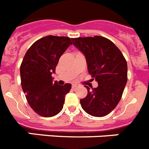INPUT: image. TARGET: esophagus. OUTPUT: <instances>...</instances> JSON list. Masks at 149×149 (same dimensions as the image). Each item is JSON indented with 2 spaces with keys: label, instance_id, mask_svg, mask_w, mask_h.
I'll use <instances>...</instances> for the list:
<instances>
[{
  "label": "esophagus",
  "instance_id": "esophagus-1",
  "mask_svg": "<svg viewBox=\"0 0 149 149\" xmlns=\"http://www.w3.org/2000/svg\"><path fill=\"white\" fill-rule=\"evenodd\" d=\"M77 87H79V85L78 84H72V88H77Z\"/></svg>",
  "mask_w": 149,
  "mask_h": 149
}]
</instances>
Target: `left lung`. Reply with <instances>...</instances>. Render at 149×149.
<instances>
[{
    "label": "left lung",
    "mask_w": 149,
    "mask_h": 149,
    "mask_svg": "<svg viewBox=\"0 0 149 149\" xmlns=\"http://www.w3.org/2000/svg\"><path fill=\"white\" fill-rule=\"evenodd\" d=\"M84 54L88 73L98 82L80 100L82 109L94 117H104L117 107L127 82V63L123 54L108 38L99 36L72 38Z\"/></svg>",
    "instance_id": "obj_1"
}]
</instances>
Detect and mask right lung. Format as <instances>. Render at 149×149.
<instances>
[{"instance_id": "obj_1", "label": "right lung", "mask_w": 149, "mask_h": 149, "mask_svg": "<svg viewBox=\"0 0 149 149\" xmlns=\"http://www.w3.org/2000/svg\"><path fill=\"white\" fill-rule=\"evenodd\" d=\"M70 45L69 37L47 36L32 44L23 57L20 66L22 88L30 107L42 117L60 113L65 95L71 89L70 83L59 86L51 77L60 57Z\"/></svg>"}]
</instances>
